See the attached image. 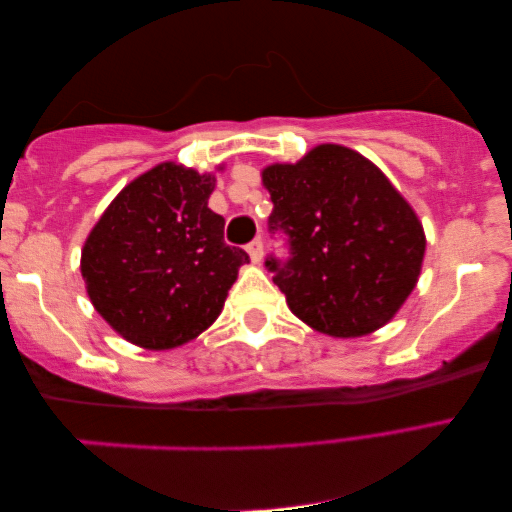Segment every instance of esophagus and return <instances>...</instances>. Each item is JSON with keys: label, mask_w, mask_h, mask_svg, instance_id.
Listing matches in <instances>:
<instances>
[{"label": "esophagus", "mask_w": 512, "mask_h": 512, "mask_svg": "<svg viewBox=\"0 0 512 512\" xmlns=\"http://www.w3.org/2000/svg\"><path fill=\"white\" fill-rule=\"evenodd\" d=\"M247 254L251 258V263H261L263 258V242L261 240H251L247 245Z\"/></svg>", "instance_id": "34e87169"}]
</instances>
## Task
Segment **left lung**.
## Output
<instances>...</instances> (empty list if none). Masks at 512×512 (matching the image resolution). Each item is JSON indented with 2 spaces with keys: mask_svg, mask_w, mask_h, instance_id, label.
Here are the masks:
<instances>
[{
  "mask_svg": "<svg viewBox=\"0 0 512 512\" xmlns=\"http://www.w3.org/2000/svg\"><path fill=\"white\" fill-rule=\"evenodd\" d=\"M272 197L270 231L290 258L265 261L288 308L311 329L358 338L390 322L417 286L426 236L404 195L370 158L317 145L297 163L261 172Z\"/></svg>",
  "mask_w": 512,
  "mask_h": 512,
  "instance_id": "obj_1",
  "label": "left lung"
}]
</instances>
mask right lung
I'll return each instance as SVG.
<instances>
[{
  "label": "right lung",
  "mask_w": 512,
  "mask_h": 512,
  "mask_svg": "<svg viewBox=\"0 0 512 512\" xmlns=\"http://www.w3.org/2000/svg\"><path fill=\"white\" fill-rule=\"evenodd\" d=\"M213 190L215 174L158 163L117 192L83 242L92 306L131 345L181 347L222 313L249 256L224 242Z\"/></svg>",
  "instance_id": "obj_1"
}]
</instances>
